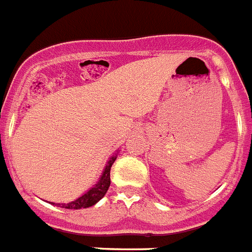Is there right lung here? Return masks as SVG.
Returning <instances> with one entry per match:
<instances>
[{
  "mask_svg": "<svg viewBox=\"0 0 252 252\" xmlns=\"http://www.w3.org/2000/svg\"><path fill=\"white\" fill-rule=\"evenodd\" d=\"M117 153H119V150L116 151L113 157H111L110 159H108L103 171H102V175L98 178V180H97V183H95L92 188L88 189L83 195L77 198L75 201L69 202V203H54V202H51V204L62 207V208H66V209H81V208H88V207L94 206L97 202L101 201L102 198L104 197V194L107 193V190H108V188H110L111 166H112L116 158H117ZM49 203H50V202H49Z\"/></svg>",
  "mask_w": 252,
  "mask_h": 252,
  "instance_id": "add662e5",
  "label": "right lung"
}]
</instances>
